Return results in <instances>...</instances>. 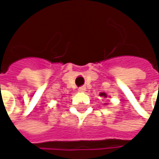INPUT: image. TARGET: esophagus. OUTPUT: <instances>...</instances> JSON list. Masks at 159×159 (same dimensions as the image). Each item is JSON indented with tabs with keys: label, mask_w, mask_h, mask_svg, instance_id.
Returning <instances> with one entry per match:
<instances>
[{
	"label": "esophagus",
	"mask_w": 159,
	"mask_h": 159,
	"mask_svg": "<svg viewBox=\"0 0 159 159\" xmlns=\"http://www.w3.org/2000/svg\"><path fill=\"white\" fill-rule=\"evenodd\" d=\"M78 90H79L80 92H84L85 91V86H81L78 88Z\"/></svg>",
	"instance_id": "34e87169"
}]
</instances>
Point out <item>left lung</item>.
I'll return each mask as SVG.
<instances>
[{
  "label": "left lung",
  "instance_id": "1",
  "mask_svg": "<svg viewBox=\"0 0 159 159\" xmlns=\"http://www.w3.org/2000/svg\"><path fill=\"white\" fill-rule=\"evenodd\" d=\"M99 96H100V97H104V98H107V95H106L105 93H100V94H99Z\"/></svg>",
  "mask_w": 159,
  "mask_h": 159
}]
</instances>
